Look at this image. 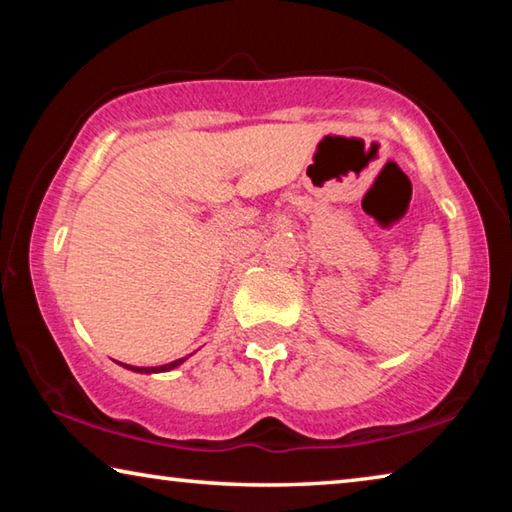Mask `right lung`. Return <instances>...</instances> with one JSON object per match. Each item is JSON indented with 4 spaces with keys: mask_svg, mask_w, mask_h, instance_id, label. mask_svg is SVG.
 <instances>
[{
    "mask_svg": "<svg viewBox=\"0 0 512 512\" xmlns=\"http://www.w3.org/2000/svg\"><path fill=\"white\" fill-rule=\"evenodd\" d=\"M184 362V358L182 360H175V362H168V364H164V367H132V364H125L127 369H132V371H139V373H157V371H170V369H175L177 364H182Z\"/></svg>",
    "mask_w": 512,
    "mask_h": 512,
    "instance_id": "add662e5",
    "label": "right lung"
}]
</instances>
